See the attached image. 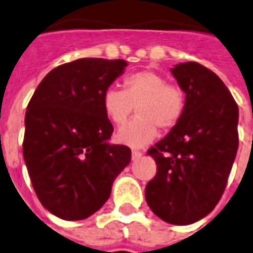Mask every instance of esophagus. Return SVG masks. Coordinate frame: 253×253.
<instances>
[{"instance_id": "obj_1", "label": "esophagus", "mask_w": 253, "mask_h": 253, "mask_svg": "<svg viewBox=\"0 0 253 253\" xmlns=\"http://www.w3.org/2000/svg\"><path fill=\"white\" fill-rule=\"evenodd\" d=\"M142 157V153L139 150H132V159L133 161H136V159H139Z\"/></svg>"}]
</instances>
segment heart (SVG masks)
I'll use <instances>...</instances> for the list:
<instances>
[{
  "instance_id": "obj_1",
  "label": "heart",
  "mask_w": 253,
  "mask_h": 253,
  "mask_svg": "<svg viewBox=\"0 0 253 253\" xmlns=\"http://www.w3.org/2000/svg\"><path fill=\"white\" fill-rule=\"evenodd\" d=\"M136 107L137 115L117 132V139L130 146H143L155 138L158 129L169 130L181 120L185 108L183 91L167 84L153 70H139L125 77L124 91L108 87L103 94V110L115 125L124 124Z\"/></svg>"
}]
</instances>
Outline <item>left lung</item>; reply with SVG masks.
<instances>
[{"label": "left lung", "instance_id": "obj_1", "mask_svg": "<svg viewBox=\"0 0 253 253\" xmlns=\"http://www.w3.org/2000/svg\"><path fill=\"white\" fill-rule=\"evenodd\" d=\"M171 73L185 92V108L179 124L147 150L157 175L145 197L161 219L191 225L223 195L239 145V110L221 78L199 62L177 64Z\"/></svg>", "mask_w": 253, "mask_h": 253}]
</instances>
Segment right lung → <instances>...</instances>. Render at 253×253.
I'll return each mask as SVG.
<instances>
[{"instance_id":"obj_1","label":"right lung","mask_w":253,"mask_h":253,"mask_svg":"<svg viewBox=\"0 0 253 253\" xmlns=\"http://www.w3.org/2000/svg\"><path fill=\"white\" fill-rule=\"evenodd\" d=\"M124 60L80 58L50 70L28 103L23 158L38 199L56 217L81 221L110 199L132 151L111 145L103 94Z\"/></svg>"}]
</instances>
